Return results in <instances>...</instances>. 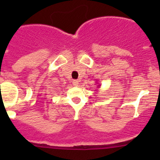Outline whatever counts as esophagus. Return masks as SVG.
Masks as SVG:
<instances>
[{
  "mask_svg": "<svg viewBox=\"0 0 160 160\" xmlns=\"http://www.w3.org/2000/svg\"><path fill=\"white\" fill-rule=\"evenodd\" d=\"M72 84H73L74 86L77 87V86H78V84H79V81L77 80H72Z\"/></svg>",
  "mask_w": 160,
  "mask_h": 160,
  "instance_id": "34e87169",
  "label": "esophagus"
}]
</instances>
